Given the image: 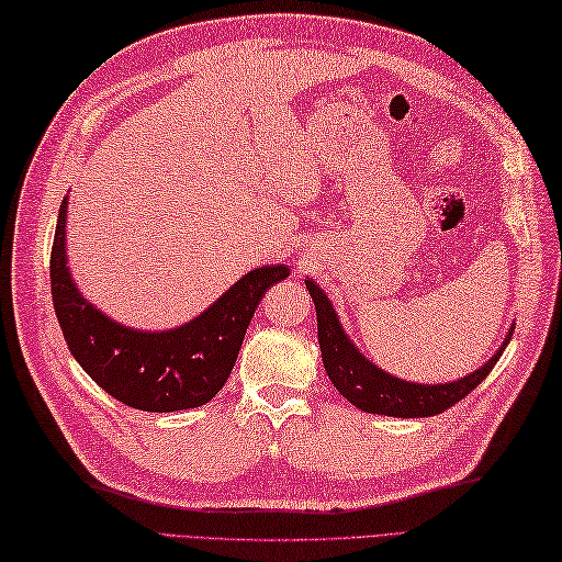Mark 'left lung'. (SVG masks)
Here are the masks:
<instances>
[{
	"instance_id": "8db88e82",
	"label": "left lung",
	"mask_w": 562,
	"mask_h": 562,
	"mask_svg": "<svg viewBox=\"0 0 562 562\" xmlns=\"http://www.w3.org/2000/svg\"><path fill=\"white\" fill-rule=\"evenodd\" d=\"M306 290L312 294L318 321V345L324 357L326 374L345 398L364 413L389 415V417H429L451 408L453 403L469 396L481 381L493 372L499 357H503L507 342L512 338V328L499 350L481 369L469 376H461L449 384H413L393 376L384 369L369 362L367 357L355 348V342L342 330L340 318L333 308L326 292L314 280H304Z\"/></svg>"
}]
</instances>
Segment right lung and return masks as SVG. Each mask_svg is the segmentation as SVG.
<instances>
[{
	"label": "right lung",
	"mask_w": 562,
	"mask_h": 562,
	"mask_svg": "<svg viewBox=\"0 0 562 562\" xmlns=\"http://www.w3.org/2000/svg\"><path fill=\"white\" fill-rule=\"evenodd\" d=\"M67 198L59 205L50 254L55 314L69 352L113 398L137 411L173 413L198 408L217 396L241 350L260 300L288 266L246 272L198 318L171 330L121 326L77 290L67 266Z\"/></svg>",
	"instance_id": "add662e5"
}]
</instances>
